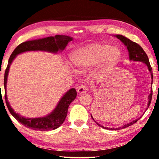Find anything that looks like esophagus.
Wrapping results in <instances>:
<instances>
[{"instance_id":"34e87169","label":"esophagus","mask_w":159,"mask_h":159,"mask_svg":"<svg viewBox=\"0 0 159 159\" xmlns=\"http://www.w3.org/2000/svg\"><path fill=\"white\" fill-rule=\"evenodd\" d=\"M87 90H88V87H87L86 85H84V84L79 86L77 89L78 93L79 94H82V93H87Z\"/></svg>"}]
</instances>
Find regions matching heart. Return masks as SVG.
Wrapping results in <instances>:
<instances>
[{"instance_id":"obj_1","label":"heart","mask_w":159,"mask_h":159,"mask_svg":"<svg viewBox=\"0 0 159 159\" xmlns=\"http://www.w3.org/2000/svg\"><path fill=\"white\" fill-rule=\"evenodd\" d=\"M121 52L116 46L107 43H93L78 49L72 55V64L81 69L94 66L100 62V69L108 70L119 61Z\"/></svg>"}]
</instances>
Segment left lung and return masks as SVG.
<instances>
[{
    "label": "left lung",
    "instance_id": "1",
    "mask_svg": "<svg viewBox=\"0 0 159 159\" xmlns=\"http://www.w3.org/2000/svg\"><path fill=\"white\" fill-rule=\"evenodd\" d=\"M116 37L118 38V39H119L121 42H123L124 44L127 46L128 51H129V58H130L131 61H141V62H143L144 63H146V64H147V67H148V69H149V71L150 72L151 77H152V79L153 75H152V67H151L150 63H149L148 57H147V54H146L145 52L143 51V49L141 48V46H140L138 43H134V42H132V40H130L129 39H127L126 37H125V36H123L122 35H116ZM152 96V92H151V93L149 94V102H148V106H147V108H148V107L149 106V105H150V103H151ZM92 118H93V116H92ZM138 120H134V121L131 122V123L125 124V125H124L123 126H121L120 128H115V129H114V128L109 129V128L103 127V126H102V125H100L98 123H96V121L95 122H96V124H97L98 125H99V126H101V127H103L104 129H109V130H120V129H125V128H126V127L130 126V125H132L134 123H135Z\"/></svg>",
    "mask_w": 159,
    "mask_h": 159
}]
</instances>
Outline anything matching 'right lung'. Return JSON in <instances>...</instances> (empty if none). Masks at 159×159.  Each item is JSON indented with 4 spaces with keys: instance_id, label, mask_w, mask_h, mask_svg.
<instances>
[{
    "instance_id": "obj_1",
    "label": "right lung",
    "mask_w": 159,
    "mask_h": 159,
    "mask_svg": "<svg viewBox=\"0 0 159 159\" xmlns=\"http://www.w3.org/2000/svg\"><path fill=\"white\" fill-rule=\"evenodd\" d=\"M72 38L69 37L68 36L56 35L55 36H49V37L43 38V39L27 41L18 45L10 55L8 61V65L5 70L4 81H3L5 89V102H6L7 108L10 114L16 118V120H18V122L22 124L25 127L37 131L54 130L59 127L64 122L66 117L68 107L70 103L76 98L77 92L75 88L69 90L63 96V98H61L58 105H57L56 108L53 111L52 114L45 116V117L34 118V119L23 117L19 114H16L15 111L12 110L7 98V81L10 64L16 55H18L20 53L28 52V51H46V52L56 53L60 50H63L69 42L72 41Z\"/></svg>"
}]
</instances>
